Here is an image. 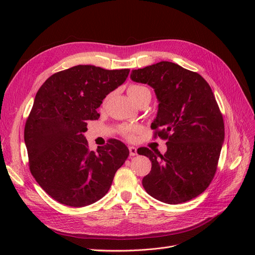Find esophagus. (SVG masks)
Wrapping results in <instances>:
<instances>
[{"mask_svg": "<svg viewBox=\"0 0 255 255\" xmlns=\"http://www.w3.org/2000/svg\"><path fill=\"white\" fill-rule=\"evenodd\" d=\"M128 150H129V156L130 157L137 155V148H136V146L130 145V146H128Z\"/></svg>", "mask_w": 255, "mask_h": 255, "instance_id": "1", "label": "esophagus"}]
</instances>
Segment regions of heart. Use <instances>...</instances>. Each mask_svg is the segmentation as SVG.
I'll list each match as a JSON object with an SVG mask.
<instances>
[{
  "label": "heart",
  "instance_id": "1",
  "mask_svg": "<svg viewBox=\"0 0 255 255\" xmlns=\"http://www.w3.org/2000/svg\"><path fill=\"white\" fill-rule=\"evenodd\" d=\"M128 95L136 105L144 98H146V97L151 98L150 90L144 86H140V85H132V86H129L128 89ZM121 130H122L123 135L127 136L128 138H132L135 133L139 132L140 128L138 126H135V125L125 126V127H122Z\"/></svg>",
  "mask_w": 255,
  "mask_h": 255
}]
</instances>
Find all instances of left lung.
I'll return each mask as SVG.
<instances>
[{"label":"left lung","instance_id":"obj_1","mask_svg":"<svg viewBox=\"0 0 255 255\" xmlns=\"http://www.w3.org/2000/svg\"><path fill=\"white\" fill-rule=\"evenodd\" d=\"M130 80L154 89L158 110L151 128L167 139L164 155L138 149L152 163L142 186L161 202L189 201L211 184L225 140V123L210 85L170 61L133 70Z\"/></svg>","mask_w":255,"mask_h":255}]
</instances>
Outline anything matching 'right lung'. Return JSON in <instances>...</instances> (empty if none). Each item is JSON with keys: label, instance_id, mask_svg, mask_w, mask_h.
<instances>
[{"label": "right lung", "instance_id": "obj_1", "mask_svg": "<svg viewBox=\"0 0 255 255\" xmlns=\"http://www.w3.org/2000/svg\"><path fill=\"white\" fill-rule=\"evenodd\" d=\"M128 73L129 69L79 65L51 75L36 94L24 129L29 169L59 203L82 207L97 202L128 158V149L117 139L89 151L84 133L88 120L99 119L103 100Z\"/></svg>", "mask_w": 255, "mask_h": 255}]
</instances>
